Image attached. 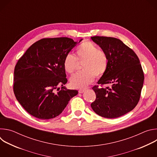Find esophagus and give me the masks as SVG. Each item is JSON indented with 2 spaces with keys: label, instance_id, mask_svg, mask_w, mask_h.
<instances>
[{
  "label": "esophagus",
  "instance_id": "34e87169",
  "mask_svg": "<svg viewBox=\"0 0 157 157\" xmlns=\"http://www.w3.org/2000/svg\"><path fill=\"white\" fill-rule=\"evenodd\" d=\"M85 91V89H79V90L78 91V92H79V93H83Z\"/></svg>",
  "mask_w": 157,
  "mask_h": 157
}]
</instances>
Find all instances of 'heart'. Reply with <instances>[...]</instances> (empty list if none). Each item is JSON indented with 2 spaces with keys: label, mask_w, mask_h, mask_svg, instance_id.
Returning a JSON list of instances; mask_svg holds the SVG:
<instances>
[{
  "label": "heart",
  "mask_w": 157,
  "mask_h": 157,
  "mask_svg": "<svg viewBox=\"0 0 157 157\" xmlns=\"http://www.w3.org/2000/svg\"><path fill=\"white\" fill-rule=\"evenodd\" d=\"M78 61L82 63L84 71L76 73L70 79L73 87L84 88L91 83L95 78L102 76L108 68L109 59L107 53L93 43L85 41L76 48V56L71 53L67 54L63 60V68L66 73L73 74L77 70Z\"/></svg>",
  "instance_id": "obj_1"
}]
</instances>
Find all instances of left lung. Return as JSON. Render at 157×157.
Segmentation results:
<instances>
[{"label":"left lung","instance_id":"left-lung-1","mask_svg":"<svg viewBox=\"0 0 157 157\" xmlns=\"http://www.w3.org/2000/svg\"><path fill=\"white\" fill-rule=\"evenodd\" d=\"M92 40L104 51L109 59L105 73L93 89L96 98L91 103L99 116L113 119L133 110L138 104L144 81L140 60L119 39L95 36Z\"/></svg>","mask_w":157,"mask_h":157}]
</instances>
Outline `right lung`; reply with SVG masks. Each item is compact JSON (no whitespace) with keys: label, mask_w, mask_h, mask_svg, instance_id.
I'll return each mask as SVG.
<instances>
[{"label":"right lung","mask_w":157,"mask_h":157,"mask_svg":"<svg viewBox=\"0 0 157 157\" xmlns=\"http://www.w3.org/2000/svg\"><path fill=\"white\" fill-rule=\"evenodd\" d=\"M77 43L67 37L43 38L34 43L17 61L13 92L32 116L42 120L55 118L78 94V91L63 86L68 81L63 60ZM58 85L62 86L61 89Z\"/></svg>","instance_id":"1"}]
</instances>
